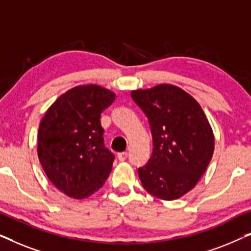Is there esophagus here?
<instances>
[{"label": "esophagus", "mask_w": 251, "mask_h": 251, "mask_svg": "<svg viewBox=\"0 0 251 251\" xmlns=\"http://www.w3.org/2000/svg\"><path fill=\"white\" fill-rule=\"evenodd\" d=\"M126 157H128V153L126 152H121V153H118V159L120 161H125Z\"/></svg>", "instance_id": "esophagus-1"}]
</instances>
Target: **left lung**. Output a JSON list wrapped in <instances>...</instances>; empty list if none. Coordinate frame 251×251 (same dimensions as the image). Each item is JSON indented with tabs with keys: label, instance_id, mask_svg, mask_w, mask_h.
<instances>
[{
	"label": "left lung",
	"instance_id": "1",
	"mask_svg": "<svg viewBox=\"0 0 251 251\" xmlns=\"http://www.w3.org/2000/svg\"><path fill=\"white\" fill-rule=\"evenodd\" d=\"M149 118L153 153L138 169L150 194L171 201L188 193L201 179L215 149L212 128L190 94L173 84L131 91Z\"/></svg>",
	"mask_w": 251,
	"mask_h": 251
}]
</instances>
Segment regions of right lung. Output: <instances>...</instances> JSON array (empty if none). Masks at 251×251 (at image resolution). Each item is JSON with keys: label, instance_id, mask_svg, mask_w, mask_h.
<instances>
[{"label": "right lung", "instance_id": "add662e5", "mask_svg": "<svg viewBox=\"0 0 251 251\" xmlns=\"http://www.w3.org/2000/svg\"><path fill=\"white\" fill-rule=\"evenodd\" d=\"M114 99V92L100 85H76L41 120L37 156L49 180L67 197H90L109 176L114 155L104 146L100 114Z\"/></svg>", "mask_w": 251, "mask_h": 251}]
</instances>
